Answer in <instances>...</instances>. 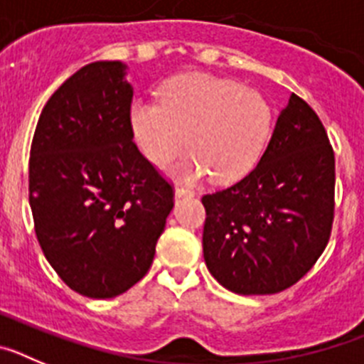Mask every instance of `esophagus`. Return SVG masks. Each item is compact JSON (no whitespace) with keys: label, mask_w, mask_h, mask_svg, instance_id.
<instances>
[{"label":"esophagus","mask_w":364,"mask_h":364,"mask_svg":"<svg viewBox=\"0 0 364 364\" xmlns=\"http://www.w3.org/2000/svg\"><path fill=\"white\" fill-rule=\"evenodd\" d=\"M175 195L176 197H193V195H195V191H193L191 188H186V186H176Z\"/></svg>","instance_id":"obj_1"}]
</instances>
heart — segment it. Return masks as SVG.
<instances>
[{
    "label": "heart",
    "mask_w": 364,
    "mask_h": 364,
    "mask_svg": "<svg viewBox=\"0 0 364 364\" xmlns=\"http://www.w3.org/2000/svg\"><path fill=\"white\" fill-rule=\"evenodd\" d=\"M134 136L147 159L167 166L188 149L178 173L195 178L208 169L218 182L246 175L272 131L268 100L253 89L210 74H186L164 87L160 102H136Z\"/></svg>",
    "instance_id": "1"
}]
</instances>
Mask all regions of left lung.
I'll return each mask as SVG.
<instances>
[{
	"instance_id": "left-lung-1",
	"label": "left lung",
	"mask_w": 364,
	"mask_h": 364,
	"mask_svg": "<svg viewBox=\"0 0 364 364\" xmlns=\"http://www.w3.org/2000/svg\"><path fill=\"white\" fill-rule=\"evenodd\" d=\"M204 260L224 288L279 294L323 255L336 210V156L317 112L291 92L259 164L202 197Z\"/></svg>"
}]
</instances>
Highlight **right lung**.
Listing matches in <instances>:
<instances>
[{
    "label": "right lung",
    "instance_id": "1",
    "mask_svg": "<svg viewBox=\"0 0 364 364\" xmlns=\"http://www.w3.org/2000/svg\"><path fill=\"white\" fill-rule=\"evenodd\" d=\"M120 62L82 67L45 104L32 136L34 231L70 290L111 299L144 279L175 189L133 142Z\"/></svg>",
    "mask_w": 364,
    "mask_h": 364
}]
</instances>
